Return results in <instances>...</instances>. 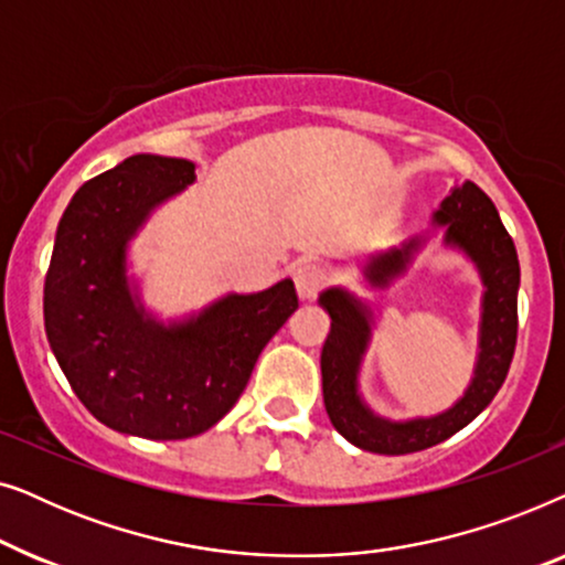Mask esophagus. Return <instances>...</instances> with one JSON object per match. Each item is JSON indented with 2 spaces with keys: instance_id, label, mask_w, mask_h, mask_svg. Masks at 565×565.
I'll list each match as a JSON object with an SVG mask.
<instances>
[{
  "instance_id": "1",
  "label": "esophagus",
  "mask_w": 565,
  "mask_h": 565,
  "mask_svg": "<svg viewBox=\"0 0 565 565\" xmlns=\"http://www.w3.org/2000/svg\"><path fill=\"white\" fill-rule=\"evenodd\" d=\"M327 269L321 265H316V262H303V265H298L292 269V280H296V290L298 296L303 300H311L319 296V290L327 285Z\"/></svg>"
}]
</instances>
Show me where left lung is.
<instances>
[{
	"instance_id": "left-lung-1",
	"label": "left lung",
	"mask_w": 565,
	"mask_h": 565,
	"mask_svg": "<svg viewBox=\"0 0 565 565\" xmlns=\"http://www.w3.org/2000/svg\"><path fill=\"white\" fill-rule=\"evenodd\" d=\"M435 228L445 231V246L473 262L483 282L476 370L466 393L447 412L406 422L377 416L360 396V365L373 337V311L344 288H329L319 296V303L331 316V331L321 350L323 406L339 435L360 450L406 455L445 443L491 404L512 365L520 259L497 207L481 188L462 182L431 213V231ZM427 238L429 234H419L388 252L373 254L362 267L365 280L373 288H385L393 277L406 273Z\"/></svg>"
}]
</instances>
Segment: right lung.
I'll use <instances>...</instances> for the list:
<instances>
[{
    "mask_svg": "<svg viewBox=\"0 0 565 565\" xmlns=\"http://www.w3.org/2000/svg\"><path fill=\"white\" fill-rule=\"evenodd\" d=\"M192 182V161L136 153L84 182L56 228L45 334L82 404L122 435L188 439L218 424L298 308L296 285L280 280L262 292H228L180 321L146 311L128 275L130 242Z\"/></svg>",
    "mask_w": 565,
    "mask_h": 565,
    "instance_id": "obj_1",
    "label": "right lung"
}]
</instances>
